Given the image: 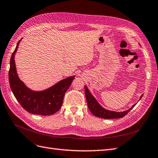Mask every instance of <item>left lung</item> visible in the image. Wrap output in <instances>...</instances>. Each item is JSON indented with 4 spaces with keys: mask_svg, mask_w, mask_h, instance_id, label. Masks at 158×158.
I'll return each instance as SVG.
<instances>
[{
    "mask_svg": "<svg viewBox=\"0 0 158 158\" xmlns=\"http://www.w3.org/2000/svg\"><path fill=\"white\" fill-rule=\"evenodd\" d=\"M85 97H86L87 102L89 109L92 112V114L98 118H105V119H112V118H123L125 115L128 114L134 106L136 104L134 105L130 109L125 110L124 112H114L111 110H108L105 109L104 108H102L100 105L98 104V102L97 101V100L89 92L88 88L87 87L86 85L85 86ZM143 94L139 98L140 100L141 98L142 97Z\"/></svg>",
    "mask_w": 158,
    "mask_h": 158,
    "instance_id": "8db88e82",
    "label": "left lung"
}]
</instances>
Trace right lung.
I'll return each mask as SVG.
<instances>
[{"mask_svg": "<svg viewBox=\"0 0 158 158\" xmlns=\"http://www.w3.org/2000/svg\"><path fill=\"white\" fill-rule=\"evenodd\" d=\"M20 41L12 53L8 72L9 83L16 100L27 112L34 114L52 115L60 109L67 89L75 76L63 79L53 86L42 91H33L19 79L16 70L15 55Z\"/></svg>", "mask_w": 158, "mask_h": 158, "instance_id": "add662e5", "label": "right lung"}]
</instances>
